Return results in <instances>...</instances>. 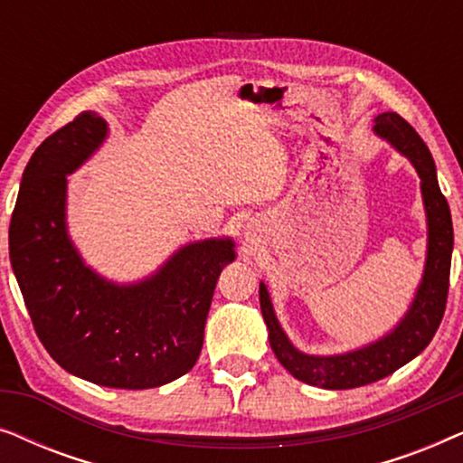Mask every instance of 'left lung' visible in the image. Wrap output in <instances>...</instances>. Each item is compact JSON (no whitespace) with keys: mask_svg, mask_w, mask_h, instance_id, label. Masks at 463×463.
<instances>
[{"mask_svg":"<svg viewBox=\"0 0 463 463\" xmlns=\"http://www.w3.org/2000/svg\"><path fill=\"white\" fill-rule=\"evenodd\" d=\"M373 132L388 141L398 154L413 164L421 179V198L426 208L428 250L426 265L413 301L401 322L388 335L356 350L333 354V356H314L297 350L287 337L276 318L268 287L259 282V301L261 314L269 331V345L276 358L295 379L325 390H350L379 382L388 377L409 360L426 350L439 328L447 306L449 274H451L453 252V223L451 211L439 187L432 154L417 135L413 126L394 111L379 113L373 119Z\"/></svg>","mask_w":463,"mask_h":463,"instance_id":"8db88e82","label":"left lung"}]
</instances>
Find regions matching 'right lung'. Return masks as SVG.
I'll use <instances>...</instances> for the list:
<instances>
[{
    "instance_id": "obj_1",
    "label": "right lung",
    "mask_w": 463,
    "mask_h": 463,
    "mask_svg": "<svg viewBox=\"0 0 463 463\" xmlns=\"http://www.w3.org/2000/svg\"><path fill=\"white\" fill-rule=\"evenodd\" d=\"M107 135L105 119L84 111L35 149L10 221V263L37 337L62 369L105 388L147 390L192 371L214 287L236 259V244H185L130 284L88 268L67 232V176Z\"/></svg>"
}]
</instances>
